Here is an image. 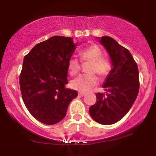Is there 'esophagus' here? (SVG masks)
<instances>
[{"instance_id":"1","label":"esophagus","mask_w":156,"mask_h":156,"mask_svg":"<svg viewBox=\"0 0 156 156\" xmlns=\"http://www.w3.org/2000/svg\"><path fill=\"white\" fill-rule=\"evenodd\" d=\"M78 95L80 96V97H83V96L85 95V93H82V92H80V93H78Z\"/></svg>"}]
</instances>
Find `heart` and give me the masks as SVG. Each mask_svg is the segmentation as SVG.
<instances>
[{
  "mask_svg": "<svg viewBox=\"0 0 156 156\" xmlns=\"http://www.w3.org/2000/svg\"><path fill=\"white\" fill-rule=\"evenodd\" d=\"M83 61H87L90 64L87 68V74H82L74 78L71 82V87L80 92H87L98 83V79L95 73L101 78L108 75L110 65L105 59L102 58V51L98 45L89 46L80 52ZM80 69V63L75 56L69 58L68 70L70 75L74 76Z\"/></svg>",
  "mask_w": 156,
  "mask_h": 156,
  "instance_id": "1",
  "label": "heart"
}]
</instances>
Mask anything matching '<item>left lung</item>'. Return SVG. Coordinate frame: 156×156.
Here are the masks:
<instances>
[{
    "label": "left lung",
    "mask_w": 156,
    "mask_h": 156,
    "mask_svg": "<svg viewBox=\"0 0 156 156\" xmlns=\"http://www.w3.org/2000/svg\"><path fill=\"white\" fill-rule=\"evenodd\" d=\"M97 39L108 52L112 69L103 83L105 94H96L97 102L90 107L89 112L95 122L110 125L122 119L136 99L139 69L129 50L113 38L103 36Z\"/></svg>",
    "instance_id": "1"
}]
</instances>
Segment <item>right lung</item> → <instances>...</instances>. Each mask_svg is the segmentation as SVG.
I'll return each mask as SVG.
<instances>
[{
  "label": "right lung",
  "instance_id": "1",
  "mask_svg": "<svg viewBox=\"0 0 156 156\" xmlns=\"http://www.w3.org/2000/svg\"><path fill=\"white\" fill-rule=\"evenodd\" d=\"M77 44L71 37L54 36L35 45L24 57L20 86L27 110L43 124H55L78 96L68 84V62Z\"/></svg>",
  "mask_w": 156,
  "mask_h": 156
}]
</instances>
